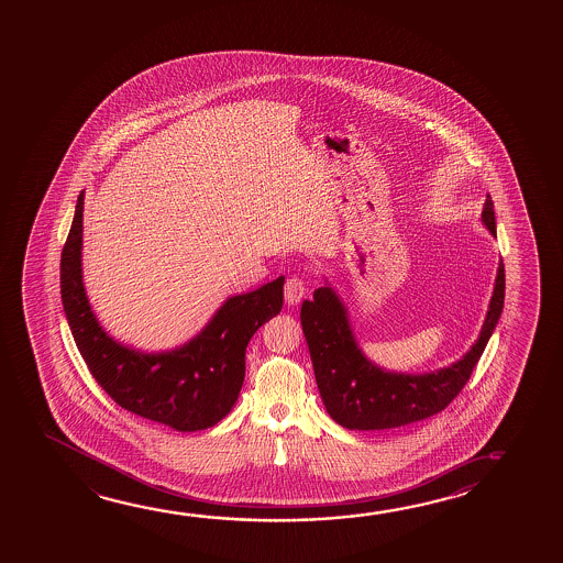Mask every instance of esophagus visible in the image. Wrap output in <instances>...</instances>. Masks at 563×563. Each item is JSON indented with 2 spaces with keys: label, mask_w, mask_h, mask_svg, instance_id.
<instances>
[{
  "label": "esophagus",
  "mask_w": 563,
  "mask_h": 563,
  "mask_svg": "<svg viewBox=\"0 0 563 563\" xmlns=\"http://www.w3.org/2000/svg\"><path fill=\"white\" fill-rule=\"evenodd\" d=\"M306 295V285L305 280H300V278H288L285 285V298L288 305H298Z\"/></svg>",
  "instance_id": "34e87169"
}]
</instances>
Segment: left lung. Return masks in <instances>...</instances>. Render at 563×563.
Segmentation results:
<instances>
[{"instance_id": "1", "label": "left lung", "mask_w": 563, "mask_h": 563, "mask_svg": "<svg viewBox=\"0 0 563 563\" xmlns=\"http://www.w3.org/2000/svg\"><path fill=\"white\" fill-rule=\"evenodd\" d=\"M481 222L497 238L495 210L488 196ZM503 305L505 265L500 258L487 316L471 350L442 369L400 373L380 367L363 353L351 328L347 306L325 278L323 286L313 290L312 300L302 302L300 322L328 415L347 430L365 432L412 424L442 412L470 380L471 371L497 328Z\"/></svg>"}]
</instances>
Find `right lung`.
<instances>
[{
    "label": "right lung",
    "instance_id": "add662e5",
    "mask_svg": "<svg viewBox=\"0 0 563 563\" xmlns=\"http://www.w3.org/2000/svg\"><path fill=\"white\" fill-rule=\"evenodd\" d=\"M84 190L60 257L66 320L88 369L121 408L176 432H196L230 415L245 378L253 333L283 308L285 277L230 296L192 340L175 350L141 351L98 322L82 275Z\"/></svg>",
    "mask_w": 563,
    "mask_h": 563
}]
</instances>
